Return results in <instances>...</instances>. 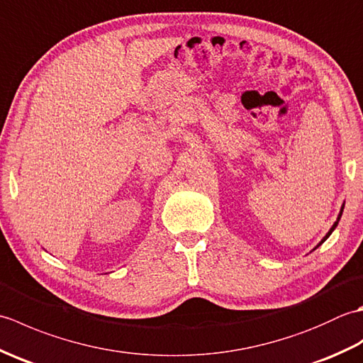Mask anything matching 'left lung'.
Returning <instances> with one entry per match:
<instances>
[{
  "mask_svg": "<svg viewBox=\"0 0 363 363\" xmlns=\"http://www.w3.org/2000/svg\"><path fill=\"white\" fill-rule=\"evenodd\" d=\"M343 209H345V204H343V206H342V209H340V213H338V217H337V221H335V223H334V225H333V228H330V229H329V233H328V234H326V235H325V237H323V238H321V242H320V243H318V245H317V246H315V248H313V250H317V248H318V246H320V245H323V243H325V242H326V240H328V238H329V235H330V234H333V233H334V229H335V228H337V225H338V221H340V218H342V213H343Z\"/></svg>",
  "mask_w": 363,
  "mask_h": 363,
  "instance_id": "8db88e82",
  "label": "left lung"
}]
</instances>
